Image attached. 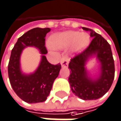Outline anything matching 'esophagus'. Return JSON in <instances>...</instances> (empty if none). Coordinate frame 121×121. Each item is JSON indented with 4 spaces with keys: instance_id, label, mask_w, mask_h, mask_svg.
Returning a JSON list of instances; mask_svg holds the SVG:
<instances>
[{
    "instance_id": "1",
    "label": "esophagus",
    "mask_w": 121,
    "mask_h": 121,
    "mask_svg": "<svg viewBox=\"0 0 121 121\" xmlns=\"http://www.w3.org/2000/svg\"><path fill=\"white\" fill-rule=\"evenodd\" d=\"M69 58L67 55H64L61 59V64L62 66L65 67V66H67L68 64H69Z\"/></svg>"
}]
</instances>
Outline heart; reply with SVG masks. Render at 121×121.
<instances>
[{"instance_id":"heart-1","label":"heart","mask_w":121,"mask_h":121,"mask_svg":"<svg viewBox=\"0 0 121 121\" xmlns=\"http://www.w3.org/2000/svg\"><path fill=\"white\" fill-rule=\"evenodd\" d=\"M90 43V36L86 33H79L75 31H68L56 34L48 43L50 48L64 49L72 46V50L78 52L87 47Z\"/></svg>"}]
</instances>
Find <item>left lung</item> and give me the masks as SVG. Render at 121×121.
I'll return each instance as SVG.
<instances>
[{"label":"left lung","mask_w":121,"mask_h":121,"mask_svg":"<svg viewBox=\"0 0 121 121\" xmlns=\"http://www.w3.org/2000/svg\"><path fill=\"white\" fill-rule=\"evenodd\" d=\"M90 31L92 40L82 52L72 58L69 68V83L72 92L83 100L97 99L104 96L110 89L114 79L115 66L111 46L109 43L92 29L83 27ZM92 54H96L100 62V73L95 79L87 75L84 67L86 61Z\"/></svg>","instance_id":"obj_1"}]
</instances>
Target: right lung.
Returning a JSON list of instances; mask_svg holds the SVG:
<instances>
[{
	"label": "right lung",
	"mask_w": 121,
	"mask_h": 121,
	"mask_svg": "<svg viewBox=\"0 0 121 121\" xmlns=\"http://www.w3.org/2000/svg\"><path fill=\"white\" fill-rule=\"evenodd\" d=\"M50 31V28L37 27L29 30L18 38L11 52L8 64L10 82L17 96L27 103L43 102L47 99L61 67L60 64H51L45 56L48 53L45 38ZM28 46L37 47L43 55L36 71L27 75L21 71L20 56L22 50Z\"/></svg>",
	"instance_id": "add662e5"
}]
</instances>
